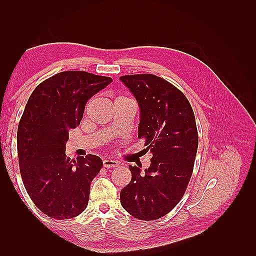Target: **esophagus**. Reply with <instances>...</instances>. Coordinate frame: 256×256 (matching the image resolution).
I'll list each match as a JSON object with an SVG mask.
<instances>
[{"label": "esophagus", "instance_id": "1", "mask_svg": "<svg viewBox=\"0 0 256 256\" xmlns=\"http://www.w3.org/2000/svg\"><path fill=\"white\" fill-rule=\"evenodd\" d=\"M118 166V162L116 161V160H112L110 158L104 160V168H115V166Z\"/></svg>", "mask_w": 256, "mask_h": 256}]
</instances>
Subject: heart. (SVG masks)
Returning a JSON list of instances; mask_svg holds the SVG:
<instances>
[{
    "mask_svg": "<svg viewBox=\"0 0 256 256\" xmlns=\"http://www.w3.org/2000/svg\"><path fill=\"white\" fill-rule=\"evenodd\" d=\"M118 98H120V97H118Z\"/></svg>",
    "mask_w": 256,
    "mask_h": 256,
    "instance_id": "1",
    "label": "heart"
}]
</instances>
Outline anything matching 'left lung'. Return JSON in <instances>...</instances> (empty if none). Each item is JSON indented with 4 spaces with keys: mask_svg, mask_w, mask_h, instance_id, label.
I'll list each match as a JSON object with an SVG mask.
<instances>
[{
    "mask_svg": "<svg viewBox=\"0 0 256 256\" xmlns=\"http://www.w3.org/2000/svg\"><path fill=\"white\" fill-rule=\"evenodd\" d=\"M141 109L138 136L152 157L150 166H129L131 182L120 191V203L136 219L157 220L178 204L194 166L198 136L194 113L182 90L150 74L120 78Z\"/></svg>",
    "mask_w": 256,
    "mask_h": 256,
    "instance_id": "obj_1",
    "label": "left lung"
}]
</instances>
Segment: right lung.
I'll use <instances>...</instances> for the list:
<instances>
[{
    "mask_svg": "<svg viewBox=\"0 0 256 256\" xmlns=\"http://www.w3.org/2000/svg\"><path fill=\"white\" fill-rule=\"evenodd\" d=\"M111 82L86 72H62L38 84L28 100L17 132L20 174L30 200L50 218L72 219L88 207L102 160L68 158V130L80 125L90 98Z\"/></svg>",
    "mask_w": 256,
    "mask_h": 256,
    "instance_id": "right-lung-1",
    "label": "right lung"
}]
</instances>
